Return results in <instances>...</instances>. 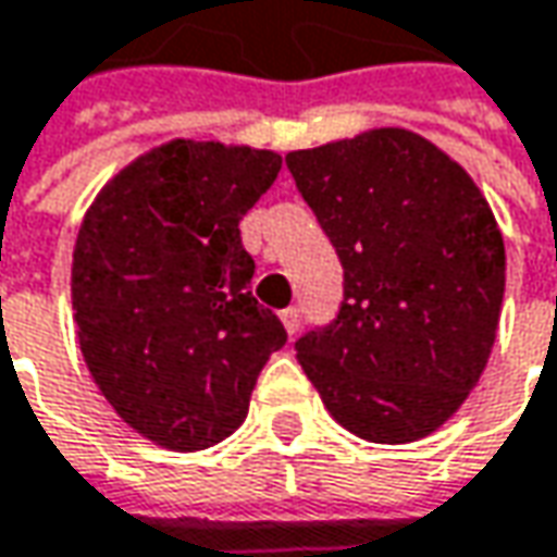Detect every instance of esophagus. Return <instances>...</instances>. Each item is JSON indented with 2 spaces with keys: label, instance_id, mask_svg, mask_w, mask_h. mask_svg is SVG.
<instances>
[{
  "label": "esophagus",
  "instance_id": "obj_1",
  "mask_svg": "<svg viewBox=\"0 0 557 557\" xmlns=\"http://www.w3.org/2000/svg\"><path fill=\"white\" fill-rule=\"evenodd\" d=\"M280 321H283V326H286V333L293 336V333L299 330V324H302L299 308H283V311H280Z\"/></svg>",
  "mask_w": 557,
  "mask_h": 557
}]
</instances>
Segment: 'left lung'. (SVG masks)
Instances as JSON below:
<instances>
[{
  "label": "left lung",
  "instance_id": "left-lung-1",
  "mask_svg": "<svg viewBox=\"0 0 557 557\" xmlns=\"http://www.w3.org/2000/svg\"><path fill=\"white\" fill-rule=\"evenodd\" d=\"M286 168L343 264L339 311L296 358L349 433L414 443L461 408L496 343V218L461 164L399 127L289 152Z\"/></svg>",
  "mask_w": 557,
  "mask_h": 557
}]
</instances>
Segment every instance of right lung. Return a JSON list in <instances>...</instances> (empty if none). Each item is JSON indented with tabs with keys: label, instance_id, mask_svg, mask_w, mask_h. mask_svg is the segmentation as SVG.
I'll return each instance as SVG.
<instances>
[{
	"label": "right lung",
	"instance_id": "1",
	"mask_svg": "<svg viewBox=\"0 0 557 557\" xmlns=\"http://www.w3.org/2000/svg\"><path fill=\"white\" fill-rule=\"evenodd\" d=\"M280 156L174 139L96 196L74 246L81 351L111 408L158 446L196 451L246 421L280 318L252 296L239 221Z\"/></svg>",
	"mask_w": 557,
	"mask_h": 557
}]
</instances>
